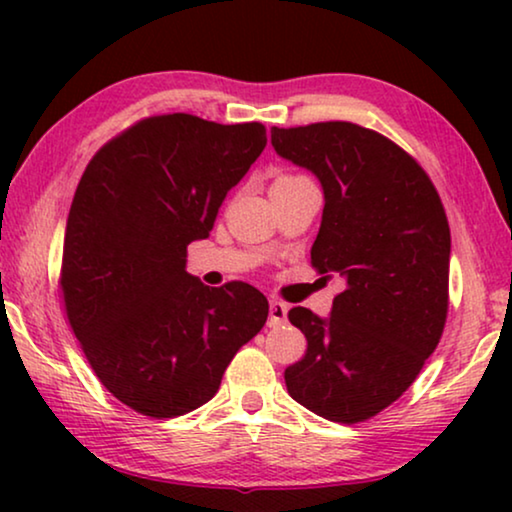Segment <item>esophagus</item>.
<instances>
[{"label":"esophagus","instance_id":"34e87169","mask_svg":"<svg viewBox=\"0 0 512 512\" xmlns=\"http://www.w3.org/2000/svg\"><path fill=\"white\" fill-rule=\"evenodd\" d=\"M286 314H289V305L282 300H270V326L284 324Z\"/></svg>","mask_w":512,"mask_h":512}]
</instances>
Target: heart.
I'll return each instance as SVG.
<instances>
[{
  "label": "heart",
  "instance_id": "obj_1",
  "mask_svg": "<svg viewBox=\"0 0 512 512\" xmlns=\"http://www.w3.org/2000/svg\"><path fill=\"white\" fill-rule=\"evenodd\" d=\"M312 181L307 174H298V172H279L275 179H272V188H286V186H298V184H307Z\"/></svg>",
  "mask_w": 512,
  "mask_h": 512
}]
</instances>
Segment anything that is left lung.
Segmentation results:
<instances>
[{"mask_svg": "<svg viewBox=\"0 0 512 512\" xmlns=\"http://www.w3.org/2000/svg\"><path fill=\"white\" fill-rule=\"evenodd\" d=\"M279 156L317 174L312 268L342 279L328 319L293 307L307 352L284 370L293 401L338 424L380 415L417 380L450 307V223L424 167L349 121L272 128Z\"/></svg>", "mask_w": 512, "mask_h": 512, "instance_id": "left-lung-1", "label": "left lung"}]
</instances>
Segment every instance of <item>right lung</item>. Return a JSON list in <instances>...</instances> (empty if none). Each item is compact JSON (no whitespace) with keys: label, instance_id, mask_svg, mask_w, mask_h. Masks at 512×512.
Here are the masks:
<instances>
[{"label":"right lung","instance_id":"1","mask_svg":"<svg viewBox=\"0 0 512 512\" xmlns=\"http://www.w3.org/2000/svg\"><path fill=\"white\" fill-rule=\"evenodd\" d=\"M268 144L263 123L160 114L90 158L62 244L67 321L104 384L139 415L205 405L268 319L244 282L209 289L186 272L188 244L214 228L226 193Z\"/></svg>","mask_w":512,"mask_h":512}]
</instances>
